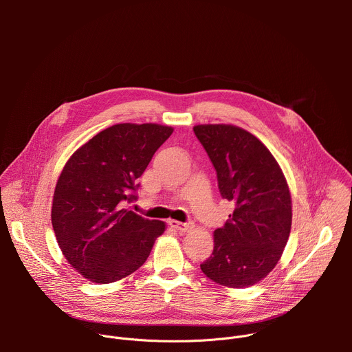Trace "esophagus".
I'll return each instance as SVG.
<instances>
[{"instance_id": "1", "label": "esophagus", "mask_w": 352, "mask_h": 352, "mask_svg": "<svg viewBox=\"0 0 352 352\" xmlns=\"http://www.w3.org/2000/svg\"><path fill=\"white\" fill-rule=\"evenodd\" d=\"M168 224L174 228V230H177L178 232H189V231H192L193 230V223H181V221H177V220H170L168 221Z\"/></svg>"}]
</instances>
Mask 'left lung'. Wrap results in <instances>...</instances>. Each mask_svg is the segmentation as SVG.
I'll return each mask as SVG.
<instances>
[{
  "mask_svg": "<svg viewBox=\"0 0 352 352\" xmlns=\"http://www.w3.org/2000/svg\"><path fill=\"white\" fill-rule=\"evenodd\" d=\"M196 138L217 171L219 189L235 204L223 228L213 232V254L200 269L212 281L245 288L263 280L278 263L291 223V193L270 150L231 124H200Z\"/></svg>",
  "mask_w": 352,
  "mask_h": 352,
  "instance_id": "obj_1",
  "label": "left lung"
}]
</instances>
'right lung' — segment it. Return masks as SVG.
Listing matches in <instances>:
<instances>
[{
    "mask_svg": "<svg viewBox=\"0 0 352 352\" xmlns=\"http://www.w3.org/2000/svg\"><path fill=\"white\" fill-rule=\"evenodd\" d=\"M174 128L116 124L82 144L65 163L53 196L52 224L68 263L90 283L109 284L136 272L166 223L125 205L136 179Z\"/></svg>",
    "mask_w": 352,
    "mask_h": 352,
    "instance_id": "right-lung-1",
    "label": "right lung"
}]
</instances>
